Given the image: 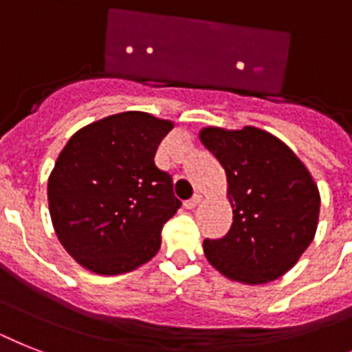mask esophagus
<instances>
[{"label": "esophagus", "instance_id": "obj_1", "mask_svg": "<svg viewBox=\"0 0 352 352\" xmlns=\"http://www.w3.org/2000/svg\"><path fill=\"white\" fill-rule=\"evenodd\" d=\"M201 201H202V197L199 195V193H195V195L191 197L190 201L184 202V206H186V208H188V210H193V208H197V206L201 204Z\"/></svg>", "mask_w": 352, "mask_h": 352}]
</instances>
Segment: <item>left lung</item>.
I'll return each mask as SVG.
<instances>
[{
	"label": "left lung",
	"instance_id": "obj_1",
	"mask_svg": "<svg viewBox=\"0 0 352 352\" xmlns=\"http://www.w3.org/2000/svg\"><path fill=\"white\" fill-rule=\"evenodd\" d=\"M201 141L228 179L233 224L204 241L217 271L242 284L276 280L298 262L318 226V186L289 146L255 126L202 128Z\"/></svg>",
	"mask_w": 352,
	"mask_h": 352
}]
</instances>
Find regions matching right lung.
Listing matches in <instances>:
<instances>
[{"label":"right lung","mask_w":352,"mask_h":352,"mask_svg":"<svg viewBox=\"0 0 352 352\" xmlns=\"http://www.w3.org/2000/svg\"><path fill=\"white\" fill-rule=\"evenodd\" d=\"M171 128L146 111H122L70 137L48 177V208L77 264L110 276L157 255L162 226L181 208L173 179L153 161Z\"/></svg>","instance_id":"add662e5"}]
</instances>
